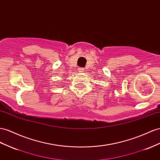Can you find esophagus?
<instances>
[{
	"label": "esophagus",
	"instance_id": "1",
	"mask_svg": "<svg viewBox=\"0 0 160 160\" xmlns=\"http://www.w3.org/2000/svg\"><path fill=\"white\" fill-rule=\"evenodd\" d=\"M78 71H79V72H83V71H84V69H83V68H81V67H79V68H78Z\"/></svg>",
	"mask_w": 160,
	"mask_h": 160
}]
</instances>
